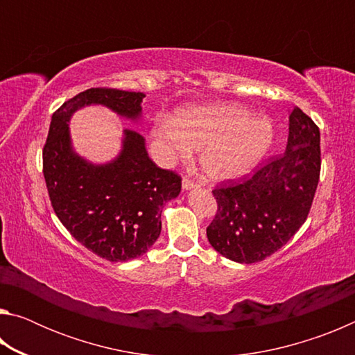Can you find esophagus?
<instances>
[{"label": "esophagus", "mask_w": 355, "mask_h": 355, "mask_svg": "<svg viewBox=\"0 0 355 355\" xmlns=\"http://www.w3.org/2000/svg\"><path fill=\"white\" fill-rule=\"evenodd\" d=\"M197 186V183H194L192 182V180L189 178V177H183V189H192V188H196Z\"/></svg>", "instance_id": "1"}]
</instances>
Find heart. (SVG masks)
I'll return each mask as SVG.
<instances>
[{
  "label": "heart",
  "mask_w": 355,
  "mask_h": 355,
  "mask_svg": "<svg viewBox=\"0 0 355 355\" xmlns=\"http://www.w3.org/2000/svg\"><path fill=\"white\" fill-rule=\"evenodd\" d=\"M156 146L166 163L191 159L199 150L202 172L213 182L245 175L260 163L274 141L271 120L238 103L183 106L173 119H159L153 128Z\"/></svg>",
  "instance_id": "1"
}]
</instances>
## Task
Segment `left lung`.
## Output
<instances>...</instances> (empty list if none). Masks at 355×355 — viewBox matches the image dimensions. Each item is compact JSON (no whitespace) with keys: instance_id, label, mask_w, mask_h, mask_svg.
<instances>
[{"instance_id":"left-lung-1","label":"left lung","mask_w":355,"mask_h":355,"mask_svg":"<svg viewBox=\"0 0 355 355\" xmlns=\"http://www.w3.org/2000/svg\"><path fill=\"white\" fill-rule=\"evenodd\" d=\"M320 172V128L294 107L285 153L269 156L241 182L225 180L213 189L218 211L207 227L209 244L245 264L272 255L307 219Z\"/></svg>"}]
</instances>
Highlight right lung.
I'll list each match as a JSON object with an SVG mask.
<instances>
[{"label":"right lung","mask_w":355,"mask_h":355,"mask_svg":"<svg viewBox=\"0 0 355 355\" xmlns=\"http://www.w3.org/2000/svg\"><path fill=\"white\" fill-rule=\"evenodd\" d=\"M144 94L92 87L55 111L44 146V177L51 207L78 243L105 260L127 261L152 248L161 211L182 191V177L148 158L144 137L125 130L122 153L94 166L70 147L69 120L86 105H105L120 116H141Z\"/></svg>","instance_id":"1"}]
</instances>
